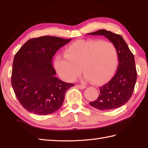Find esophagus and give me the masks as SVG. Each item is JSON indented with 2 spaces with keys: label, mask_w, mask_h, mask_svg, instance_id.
I'll list each match as a JSON object with an SVG mask.
<instances>
[{
  "label": "esophagus",
  "mask_w": 148,
  "mask_h": 148,
  "mask_svg": "<svg viewBox=\"0 0 148 148\" xmlns=\"http://www.w3.org/2000/svg\"><path fill=\"white\" fill-rule=\"evenodd\" d=\"M76 87H77V88L80 89H84L86 87V86H84V85H76Z\"/></svg>",
  "instance_id": "1"
}]
</instances>
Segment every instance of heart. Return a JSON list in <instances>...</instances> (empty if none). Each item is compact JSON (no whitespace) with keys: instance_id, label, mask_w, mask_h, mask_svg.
I'll return each mask as SVG.
<instances>
[{"instance_id":"obj_1","label":"heart","mask_w":148,"mask_h":148,"mask_svg":"<svg viewBox=\"0 0 148 148\" xmlns=\"http://www.w3.org/2000/svg\"><path fill=\"white\" fill-rule=\"evenodd\" d=\"M118 64V53L112 42L100 40H78L69 45L64 55L55 60L59 76L72 82L81 74L95 84H104L112 78Z\"/></svg>"}]
</instances>
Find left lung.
Masks as SVG:
<instances>
[{
	"label": "left lung",
	"instance_id": "obj_1",
	"mask_svg": "<svg viewBox=\"0 0 148 148\" xmlns=\"http://www.w3.org/2000/svg\"><path fill=\"white\" fill-rule=\"evenodd\" d=\"M104 36L116 46L118 53V67L112 79L100 88V95L96 101L89 102L95 108L108 110L117 108L128 102L132 96L137 78L134 55L128 45L119 34L101 29L88 33Z\"/></svg>",
	"mask_w": 148,
	"mask_h": 148
}]
</instances>
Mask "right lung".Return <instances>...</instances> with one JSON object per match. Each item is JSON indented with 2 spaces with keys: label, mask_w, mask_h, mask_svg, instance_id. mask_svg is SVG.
Masks as SVG:
<instances>
[{
  "label": "right lung",
  "mask_w": 148,
  "mask_h": 148,
  "mask_svg": "<svg viewBox=\"0 0 148 148\" xmlns=\"http://www.w3.org/2000/svg\"><path fill=\"white\" fill-rule=\"evenodd\" d=\"M71 40L51 36L31 38L15 55L12 86L20 104L27 111L47 115L62 106L66 91L74 84L56 77L52 58Z\"/></svg>",
  "instance_id": "1"
}]
</instances>
